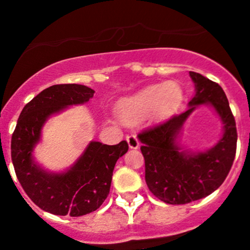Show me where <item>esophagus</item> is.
Masks as SVG:
<instances>
[{
  "label": "esophagus",
  "mask_w": 250,
  "mask_h": 250,
  "mask_svg": "<svg viewBox=\"0 0 250 250\" xmlns=\"http://www.w3.org/2000/svg\"><path fill=\"white\" fill-rule=\"evenodd\" d=\"M125 139H127V143H128V145H129L130 148L139 147V140H138V138L135 137L134 134L127 135V137H125Z\"/></svg>",
  "instance_id": "1"
}]
</instances>
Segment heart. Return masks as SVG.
I'll return each mask as SVG.
<instances>
[{"label":"heart","mask_w":250,"mask_h":250,"mask_svg":"<svg viewBox=\"0 0 250 250\" xmlns=\"http://www.w3.org/2000/svg\"><path fill=\"white\" fill-rule=\"evenodd\" d=\"M183 100L181 85L174 81H168L147 85L132 97L123 99L118 105V111L125 121L141 120L151 113L158 117H167L179 109Z\"/></svg>","instance_id":"b5f03b06"}]
</instances>
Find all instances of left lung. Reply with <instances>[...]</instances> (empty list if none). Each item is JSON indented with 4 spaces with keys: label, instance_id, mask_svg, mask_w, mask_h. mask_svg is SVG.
I'll list each match as a JSON object with an SVG mask.
<instances>
[{
    "label": "left lung",
    "instance_id": "8db88e82",
    "mask_svg": "<svg viewBox=\"0 0 250 250\" xmlns=\"http://www.w3.org/2000/svg\"><path fill=\"white\" fill-rule=\"evenodd\" d=\"M196 94L180 115L138 134L145 160V180L158 200L186 204L201 200L220 188L236 155L237 129L225 92L218 83L190 71ZM210 104L224 125V134L214 148L203 153L183 151L176 139L182 125L198 104Z\"/></svg>",
    "mask_w": 250,
    "mask_h": 250
}]
</instances>
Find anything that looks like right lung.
Returning a JSON list of instances; mask_svg holds the SVG:
<instances>
[{
	"instance_id": "1",
	"label": "right lung",
	"mask_w": 250,
	"mask_h": 250,
	"mask_svg": "<svg viewBox=\"0 0 250 250\" xmlns=\"http://www.w3.org/2000/svg\"><path fill=\"white\" fill-rule=\"evenodd\" d=\"M93 95L92 88L75 83L46 88L25 105L12 135V162L20 185L32 202L54 215L82 216L97 210L110 192L116 162L128 151L125 140L117 145L90 141L66 172H47L35 162L32 151L48 118Z\"/></svg>"
}]
</instances>
